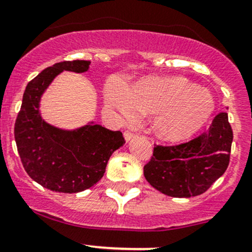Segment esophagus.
<instances>
[{"label": "esophagus", "mask_w": 252, "mask_h": 252, "mask_svg": "<svg viewBox=\"0 0 252 252\" xmlns=\"http://www.w3.org/2000/svg\"><path fill=\"white\" fill-rule=\"evenodd\" d=\"M124 137H125L126 142H129V140H131L132 138L136 137V134L132 133V132H129V131H125V133H124Z\"/></svg>", "instance_id": "obj_1"}]
</instances>
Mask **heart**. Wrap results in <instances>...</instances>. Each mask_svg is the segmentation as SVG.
Returning a JSON list of instances; mask_svg holds the SVG:
<instances>
[{
  "instance_id": "b5f03b06",
  "label": "heart",
  "mask_w": 252,
  "mask_h": 252,
  "mask_svg": "<svg viewBox=\"0 0 252 252\" xmlns=\"http://www.w3.org/2000/svg\"><path fill=\"white\" fill-rule=\"evenodd\" d=\"M105 101L126 121L138 114H154L153 126L162 139L177 142L196 133L214 110L213 94L184 77H151L131 89L120 79L112 80Z\"/></svg>"
}]
</instances>
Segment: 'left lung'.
Returning a JSON list of instances; mask_svg holds the SVG:
<instances>
[{
	"mask_svg": "<svg viewBox=\"0 0 252 252\" xmlns=\"http://www.w3.org/2000/svg\"><path fill=\"white\" fill-rule=\"evenodd\" d=\"M233 132L227 112L214 118L209 129L174 147L155 145L144 166L145 179L154 189L177 198L202 194L226 172Z\"/></svg>",
	"mask_w": 252,
	"mask_h": 252,
	"instance_id": "obj_1",
	"label": "left lung"
}]
</instances>
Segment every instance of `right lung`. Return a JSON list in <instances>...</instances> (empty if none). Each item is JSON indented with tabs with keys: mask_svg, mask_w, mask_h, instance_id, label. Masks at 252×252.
<instances>
[{
	"mask_svg": "<svg viewBox=\"0 0 252 252\" xmlns=\"http://www.w3.org/2000/svg\"><path fill=\"white\" fill-rule=\"evenodd\" d=\"M89 68L90 61L59 62L33 78L24 93L14 127L18 153L30 178L51 191L77 193L90 189L103 177L112 154L125 144L120 131L94 121L64 129L40 115V98L60 73H84Z\"/></svg>",
	"mask_w": 252,
	"mask_h": 252,
	"instance_id": "1",
	"label": "right lung"
}]
</instances>
